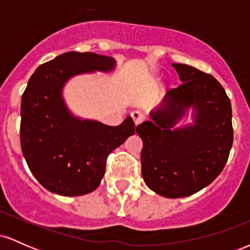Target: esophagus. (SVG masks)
I'll use <instances>...</instances> for the list:
<instances>
[{
  "label": "esophagus",
  "mask_w": 250,
  "mask_h": 250,
  "mask_svg": "<svg viewBox=\"0 0 250 250\" xmlns=\"http://www.w3.org/2000/svg\"><path fill=\"white\" fill-rule=\"evenodd\" d=\"M131 119H133L135 127H137L139 125H141L143 121V116L140 113H137V111H135V113L131 114Z\"/></svg>",
  "instance_id": "34e87169"
}]
</instances>
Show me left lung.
<instances>
[{"label":"left lung","mask_w":250,"mask_h":250,"mask_svg":"<svg viewBox=\"0 0 250 250\" xmlns=\"http://www.w3.org/2000/svg\"><path fill=\"white\" fill-rule=\"evenodd\" d=\"M173 67L183 83L170 89L150 121L136 127L142 139L141 173L151 190L169 199L193 195L221 174L233 146L231 104L210 74L181 63ZM193 105V126L173 129Z\"/></svg>","instance_id":"1"}]
</instances>
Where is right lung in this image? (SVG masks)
I'll list each match as a JSON object with an SVG mask.
<instances>
[{
	"mask_svg": "<svg viewBox=\"0 0 250 250\" xmlns=\"http://www.w3.org/2000/svg\"><path fill=\"white\" fill-rule=\"evenodd\" d=\"M114 64L110 56L69 51L40 65L28 82L21 103L22 153L36 180L51 193L80 196L95 190L108 155L135 133L131 117L117 127L81 121L63 102L68 79L109 71Z\"/></svg>",
	"mask_w": 250,
	"mask_h": 250,
	"instance_id": "1",
	"label": "right lung"
}]
</instances>
